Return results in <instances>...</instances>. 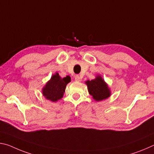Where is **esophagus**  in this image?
I'll list each match as a JSON object with an SVG mask.
<instances>
[{"label": "esophagus", "mask_w": 154, "mask_h": 154, "mask_svg": "<svg viewBox=\"0 0 154 154\" xmlns=\"http://www.w3.org/2000/svg\"><path fill=\"white\" fill-rule=\"evenodd\" d=\"M75 80L76 81V82H80L81 81V77L79 76V75H76V76L75 77Z\"/></svg>", "instance_id": "obj_1"}]
</instances>
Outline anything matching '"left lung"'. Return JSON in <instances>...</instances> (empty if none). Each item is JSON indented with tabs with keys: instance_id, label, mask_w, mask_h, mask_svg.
<instances>
[{
	"instance_id": "left-lung-1",
	"label": "left lung",
	"mask_w": 154,
	"mask_h": 154,
	"mask_svg": "<svg viewBox=\"0 0 154 154\" xmlns=\"http://www.w3.org/2000/svg\"><path fill=\"white\" fill-rule=\"evenodd\" d=\"M85 84L88 86L89 94L92 96L94 100L97 102L105 100L111 96L110 88L100 75H97L95 79L86 81Z\"/></svg>"
}]
</instances>
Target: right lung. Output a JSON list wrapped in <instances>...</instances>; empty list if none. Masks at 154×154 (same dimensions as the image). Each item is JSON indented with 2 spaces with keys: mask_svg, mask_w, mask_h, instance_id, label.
Instances as JSON below:
<instances>
[{
  "mask_svg": "<svg viewBox=\"0 0 154 154\" xmlns=\"http://www.w3.org/2000/svg\"><path fill=\"white\" fill-rule=\"evenodd\" d=\"M70 82L71 77L69 75L62 78L58 72H56L42 88L43 95L51 102H57L63 97L66 85Z\"/></svg>",
  "mask_w": 154,
  "mask_h": 154,
  "instance_id": "right-lung-1",
  "label": "right lung"
}]
</instances>
